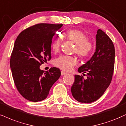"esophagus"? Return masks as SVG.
Returning a JSON list of instances; mask_svg holds the SVG:
<instances>
[{"label":"esophagus","mask_w":126,"mask_h":126,"mask_svg":"<svg viewBox=\"0 0 126 126\" xmlns=\"http://www.w3.org/2000/svg\"><path fill=\"white\" fill-rule=\"evenodd\" d=\"M66 74H67V73L64 72V71H62V72H61V75L62 76H64L65 75H66Z\"/></svg>","instance_id":"esophagus-1"}]
</instances>
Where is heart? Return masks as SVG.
<instances>
[{"label": "heart", "mask_w": 126, "mask_h": 126, "mask_svg": "<svg viewBox=\"0 0 126 126\" xmlns=\"http://www.w3.org/2000/svg\"><path fill=\"white\" fill-rule=\"evenodd\" d=\"M63 37L76 44L75 51L81 57L87 56L92 51L93 44L87 39V36L81 31L76 29H70L65 32ZM62 40L56 36L53 40L51 48L53 51L57 52L60 49ZM54 65L64 71H70L78 63V60L74 56L61 55L54 60Z\"/></svg>", "instance_id": "obj_1"}]
</instances>
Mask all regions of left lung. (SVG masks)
Segmentation results:
<instances>
[{
  "mask_svg": "<svg viewBox=\"0 0 126 126\" xmlns=\"http://www.w3.org/2000/svg\"><path fill=\"white\" fill-rule=\"evenodd\" d=\"M96 40L93 56L78 69L80 73H87V79L75 75L71 88L73 97L80 103H90L98 99L110 85L113 76L115 59L113 42L101 29L97 32Z\"/></svg>",
  "mask_w": 126,
  "mask_h": 126,
  "instance_id": "1",
  "label": "left lung"
}]
</instances>
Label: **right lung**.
I'll return each instance as SVG.
<instances>
[{"label": "right lung", "mask_w": 126, "mask_h": 126, "mask_svg": "<svg viewBox=\"0 0 126 126\" xmlns=\"http://www.w3.org/2000/svg\"><path fill=\"white\" fill-rule=\"evenodd\" d=\"M62 26L37 24L22 31L15 41L10 60L12 76L20 94L30 101L45 100L61 75L58 68L44 73L40 66L51 59L53 37Z\"/></svg>", "instance_id": "right-lung-1"}]
</instances>
